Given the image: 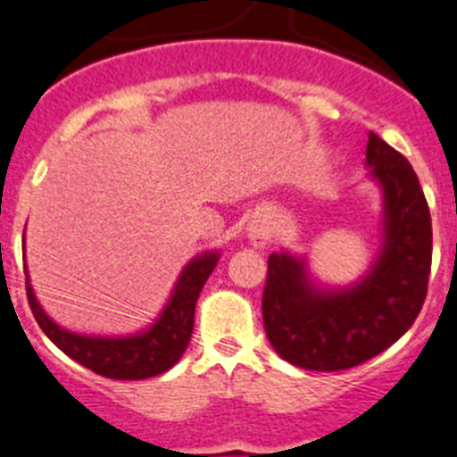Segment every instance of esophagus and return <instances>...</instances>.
Returning a JSON list of instances; mask_svg holds the SVG:
<instances>
[{"label":"esophagus","mask_w":457,"mask_h":457,"mask_svg":"<svg viewBox=\"0 0 457 457\" xmlns=\"http://www.w3.org/2000/svg\"><path fill=\"white\" fill-rule=\"evenodd\" d=\"M251 241H253V246H264V244H267V241H270V235H267V232H264V229H251Z\"/></svg>","instance_id":"34e87169"}]
</instances>
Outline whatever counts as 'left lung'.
Listing matches in <instances>:
<instances>
[{"mask_svg":"<svg viewBox=\"0 0 457 457\" xmlns=\"http://www.w3.org/2000/svg\"><path fill=\"white\" fill-rule=\"evenodd\" d=\"M367 164L383 187V248L355 286L323 290L306 262L271 253L262 293L264 332L290 365L339 371L362 365L411 328L432 267V220L406 157L370 132Z\"/></svg>","mask_w":457,"mask_h":457,"instance_id":"8db88e82","label":"left lung"}]
</instances>
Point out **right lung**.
I'll use <instances>...</instances> for the list:
<instances>
[{
  "label": "right lung",
  "instance_id": "right-lung-1",
  "mask_svg": "<svg viewBox=\"0 0 457 457\" xmlns=\"http://www.w3.org/2000/svg\"><path fill=\"white\" fill-rule=\"evenodd\" d=\"M218 253H202L187 264L174 287L164 312L145 332L134 337H86L53 323L39 306L29 276H25L27 300L34 318L46 337L79 365L87 367L99 377L118 381H139L171 370L181 360L187 341L193 337L195 304L211 271L216 270Z\"/></svg>",
  "mask_w": 457,
  "mask_h": 457
}]
</instances>
